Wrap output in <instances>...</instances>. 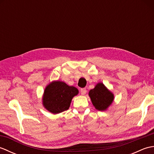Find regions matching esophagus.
Listing matches in <instances>:
<instances>
[{"mask_svg":"<svg viewBox=\"0 0 154 154\" xmlns=\"http://www.w3.org/2000/svg\"><path fill=\"white\" fill-rule=\"evenodd\" d=\"M80 92H81V94H83V95H84V94H86L87 90H86V89H85V88H83V89H81Z\"/></svg>","mask_w":154,"mask_h":154,"instance_id":"esophagus-1","label":"esophagus"}]
</instances>
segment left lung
<instances>
[{
    "label": "left lung",
    "mask_w": 154,
    "mask_h": 154,
    "mask_svg": "<svg viewBox=\"0 0 154 154\" xmlns=\"http://www.w3.org/2000/svg\"><path fill=\"white\" fill-rule=\"evenodd\" d=\"M89 95L94 106L99 110H106L114 100L113 94L102 83H98L93 89H91Z\"/></svg>",
    "instance_id": "obj_1"
}]
</instances>
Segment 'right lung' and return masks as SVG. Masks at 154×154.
<instances>
[{
  "instance_id": "obj_1",
  "label": "right lung",
  "mask_w": 154,
  "mask_h": 154,
  "mask_svg": "<svg viewBox=\"0 0 154 154\" xmlns=\"http://www.w3.org/2000/svg\"><path fill=\"white\" fill-rule=\"evenodd\" d=\"M79 93L73 86H69L62 81H55L45 88L43 104L45 109L53 114L68 110L73 97Z\"/></svg>"
}]
</instances>
